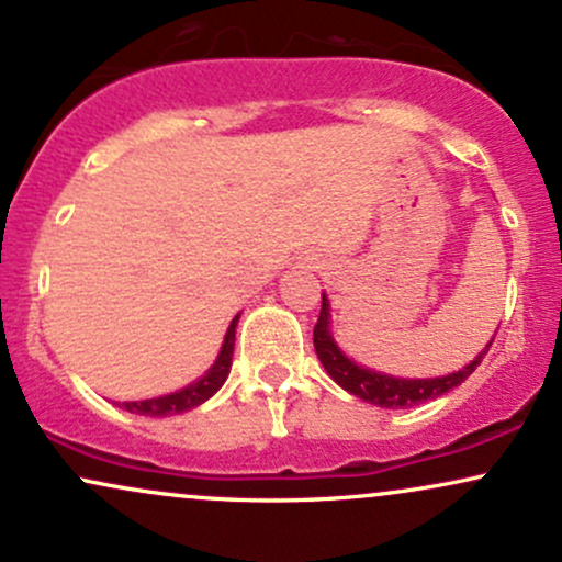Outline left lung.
Here are the masks:
<instances>
[{"label": "left lung", "mask_w": 562, "mask_h": 562, "mask_svg": "<svg viewBox=\"0 0 562 562\" xmlns=\"http://www.w3.org/2000/svg\"><path fill=\"white\" fill-rule=\"evenodd\" d=\"M494 338L488 340L486 348L473 359V362L462 367V370L449 372V375L441 378H393V375H383L378 370H367V367L357 364L353 359H348L340 346L335 344L333 333H330V301L327 295L322 293V308H319V319L314 325V348H317V357L322 367L327 370L335 383L340 389L359 396L362 402H370L375 406H383V409H409V406L434 402V398L443 396L451 389H457L460 383L473 375V370L483 362L486 351L492 348Z\"/></svg>", "instance_id": "obj_1"}]
</instances>
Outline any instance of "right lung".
Returning a JSON list of instances; mask_svg holds the SVG:
<instances>
[{
    "mask_svg": "<svg viewBox=\"0 0 562 562\" xmlns=\"http://www.w3.org/2000/svg\"><path fill=\"white\" fill-rule=\"evenodd\" d=\"M240 314L229 322L227 335H224V344L222 351H218L216 362L209 367L203 378H198L195 383L184 385L182 391H173L166 393V396L158 398H142V402H124L126 412H134V415H145V417H169V415H182V412H190L200 406L203 402H209L214 393L222 389L224 380L229 375V367H232V351H235V327Z\"/></svg>",
    "mask_w": 562,
    "mask_h": 562,
    "instance_id": "obj_1",
    "label": "right lung"
}]
</instances>
